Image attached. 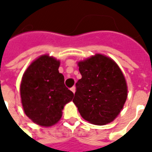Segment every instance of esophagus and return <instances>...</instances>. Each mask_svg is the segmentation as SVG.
Here are the masks:
<instances>
[{"label": "esophagus", "instance_id": "34e87169", "mask_svg": "<svg viewBox=\"0 0 152 152\" xmlns=\"http://www.w3.org/2000/svg\"><path fill=\"white\" fill-rule=\"evenodd\" d=\"M71 90L72 91L73 94H75V92H76V87H75V86L72 87V88H71Z\"/></svg>", "mask_w": 152, "mask_h": 152}]
</instances>
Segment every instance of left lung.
<instances>
[{"mask_svg": "<svg viewBox=\"0 0 152 152\" xmlns=\"http://www.w3.org/2000/svg\"><path fill=\"white\" fill-rule=\"evenodd\" d=\"M81 79L76 84L73 102L80 114L91 124H108L115 120L127 99V85L116 63L95 54L78 63Z\"/></svg>", "mask_w": 152, "mask_h": 152, "instance_id": "obj_1", "label": "left lung"}]
</instances>
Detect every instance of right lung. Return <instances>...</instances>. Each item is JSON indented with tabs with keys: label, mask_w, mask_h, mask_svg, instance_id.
<instances>
[{
	"label": "right lung",
	"mask_w": 152,
	"mask_h": 152,
	"mask_svg": "<svg viewBox=\"0 0 152 152\" xmlns=\"http://www.w3.org/2000/svg\"><path fill=\"white\" fill-rule=\"evenodd\" d=\"M59 65L53 57L42 55L31 63L22 78L20 94L25 114L41 126L56 124L63 107L74 96L64 85Z\"/></svg>",
	"instance_id": "1"
}]
</instances>
